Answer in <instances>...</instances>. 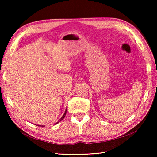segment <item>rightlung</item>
<instances>
[{
    "instance_id": "add662e5",
    "label": "right lung",
    "mask_w": 157,
    "mask_h": 157,
    "mask_svg": "<svg viewBox=\"0 0 157 157\" xmlns=\"http://www.w3.org/2000/svg\"><path fill=\"white\" fill-rule=\"evenodd\" d=\"M66 113H67V110H66V111H65V113H64V114H63V115L62 116V117L61 118V119H60V120H59V121H61V120H63V119H64V117H65V115H66ZM59 122H57V123H56H56H58ZM38 125V126H41V127H44V125Z\"/></svg>"
}]
</instances>
